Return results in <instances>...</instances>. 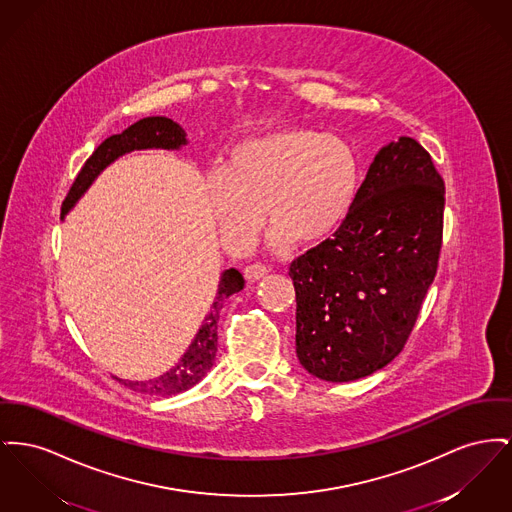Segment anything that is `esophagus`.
Instances as JSON below:
<instances>
[{"mask_svg": "<svg viewBox=\"0 0 512 512\" xmlns=\"http://www.w3.org/2000/svg\"><path fill=\"white\" fill-rule=\"evenodd\" d=\"M243 274H245L247 282H257V280H261V278H265L269 274V267H265V265H249V267H245Z\"/></svg>", "mask_w": 512, "mask_h": 512, "instance_id": "esophagus-1", "label": "esophagus"}]
</instances>
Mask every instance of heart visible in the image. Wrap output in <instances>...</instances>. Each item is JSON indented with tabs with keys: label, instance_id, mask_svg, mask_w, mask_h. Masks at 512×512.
I'll return each instance as SVG.
<instances>
[{
	"label": "heart",
	"instance_id": "heart-1",
	"mask_svg": "<svg viewBox=\"0 0 512 512\" xmlns=\"http://www.w3.org/2000/svg\"><path fill=\"white\" fill-rule=\"evenodd\" d=\"M361 187L358 152L344 139L288 125L232 147L226 168L207 176V197L224 245L247 251L272 224L276 251L331 238L354 209Z\"/></svg>",
	"mask_w": 512,
	"mask_h": 512
}]
</instances>
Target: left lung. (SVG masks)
Wrapping results in <instances>:
<instances>
[{
	"mask_svg": "<svg viewBox=\"0 0 512 512\" xmlns=\"http://www.w3.org/2000/svg\"><path fill=\"white\" fill-rule=\"evenodd\" d=\"M443 211L445 183L418 141L377 152L344 224L290 265L307 373L348 383L400 354L437 272Z\"/></svg>",
	"mask_w": 512,
	"mask_h": 512,
	"instance_id": "left-lung-1",
	"label": "left lung"
}]
</instances>
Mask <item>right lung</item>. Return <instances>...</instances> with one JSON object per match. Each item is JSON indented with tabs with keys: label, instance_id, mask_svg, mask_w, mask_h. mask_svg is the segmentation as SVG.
Segmentation results:
<instances>
[{
	"label": "right lung",
	"instance_id": "obj_1",
	"mask_svg": "<svg viewBox=\"0 0 512 512\" xmlns=\"http://www.w3.org/2000/svg\"><path fill=\"white\" fill-rule=\"evenodd\" d=\"M187 145V135L180 123H176L164 116H151L129 125L120 135L108 137L91 158L81 168L79 176L73 181L63 207H61V220L65 214L71 211L77 201L87 193L94 180L120 156L133 151H147V149H164V151H180ZM243 276L236 269H228L222 272L216 298L212 301L211 311L207 313L201 329L187 346V350L181 354L180 360L172 369H168L164 375L151 379V381H123L121 383L133 391L143 392L149 396H174L180 392L189 391L195 387L209 371L216 358V329H218V317L220 309L224 307V301L232 294H238L243 290Z\"/></svg>",
	"mask_w": 512,
	"mask_h": 512
}]
</instances>
